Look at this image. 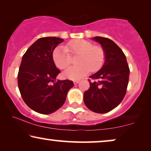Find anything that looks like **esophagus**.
Wrapping results in <instances>:
<instances>
[{
    "mask_svg": "<svg viewBox=\"0 0 151 151\" xmlns=\"http://www.w3.org/2000/svg\"><path fill=\"white\" fill-rule=\"evenodd\" d=\"M73 82H74V84L76 85V84H78V83H79V81H78V80H75V81H74Z\"/></svg>",
    "mask_w": 151,
    "mask_h": 151,
    "instance_id": "esophagus-1",
    "label": "esophagus"
}]
</instances>
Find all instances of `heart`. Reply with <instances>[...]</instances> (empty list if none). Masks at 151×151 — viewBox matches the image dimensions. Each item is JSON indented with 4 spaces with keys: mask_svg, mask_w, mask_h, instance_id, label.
<instances>
[{
    "mask_svg": "<svg viewBox=\"0 0 151 151\" xmlns=\"http://www.w3.org/2000/svg\"><path fill=\"white\" fill-rule=\"evenodd\" d=\"M72 55H78L76 66H71L64 72L66 78L78 80L84 77L90 70L96 72L101 68L105 59V50L101 46H93L86 40H76L68 43L64 46H59L52 52V59L59 68L65 69L71 61Z\"/></svg>",
    "mask_w": 151,
    "mask_h": 151,
    "instance_id": "obj_1",
    "label": "heart"
}]
</instances>
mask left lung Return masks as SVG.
Here are the masks:
<instances>
[{"label":"left lung","mask_w":151,"mask_h":151,"mask_svg":"<svg viewBox=\"0 0 151 151\" xmlns=\"http://www.w3.org/2000/svg\"><path fill=\"white\" fill-rule=\"evenodd\" d=\"M92 40L101 44L105 50V59L101 68L90 76L96 81L90 82L83 101L91 111L105 114L116 108L124 99L130 71L126 56L115 42L99 36Z\"/></svg>","instance_id":"1"}]
</instances>
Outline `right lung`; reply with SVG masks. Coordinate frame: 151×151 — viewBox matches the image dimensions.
<instances>
[{"label":"right lung","instance_id":"1","mask_svg":"<svg viewBox=\"0 0 151 151\" xmlns=\"http://www.w3.org/2000/svg\"><path fill=\"white\" fill-rule=\"evenodd\" d=\"M63 39L46 37L38 39L23 55L18 75V88L24 103L37 113L50 114L59 109L74 86L69 80L53 83L60 70L52 52Z\"/></svg>","mask_w":151,"mask_h":151}]
</instances>
